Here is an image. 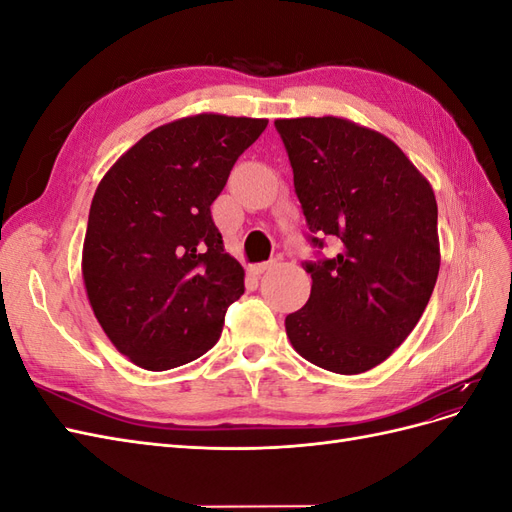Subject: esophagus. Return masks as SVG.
<instances>
[{
	"label": "esophagus",
	"mask_w": 512,
	"mask_h": 512,
	"mask_svg": "<svg viewBox=\"0 0 512 512\" xmlns=\"http://www.w3.org/2000/svg\"><path fill=\"white\" fill-rule=\"evenodd\" d=\"M271 267H275V260H269V262H260V265H254L250 271H252V273H256V275H260V273L269 271Z\"/></svg>",
	"instance_id": "1"
}]
</instances>
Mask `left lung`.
I'll return each instance as SVG.
<instances>
[{"label": "left lung", "mask_w": 512, "mask_h": 512, "mask_svg": "<svg viewBox=\"0 0 512 512\" xmlns=\"http://www.w3.org/2000/svg\"><path fill=\"white\" fill-rule=\"evenodd\" d=\"M294 192L318 250L312 294L286 316L303 359L363 374L389 359L421 320L440 271L438 205L429 181L391 138L342 117L277 119ZM340 241L319 256L323 237Z\"/></svg>", "instance_id": "obj_1"}]
</instances>
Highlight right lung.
I'll return each instance as SVG.
<instances>
[{
	"mask_svg": "<svg viewBox=\"0 0 512 512\" xmlns=\"http://www.w3.org/2000/svg\"><path fill=\"white\" fill-rule=\"evenodd\" d=\"M267 119L203 113L145 134L91 200L83 280L100 327L132 363L164 371L220 339L243 286L211 218L241 153Z\"/></svg>",
	"mask_w": 512,
	"mask_h": 512,
	"instance_id": "1",
	"label": "right lung"
}]
</instances>
